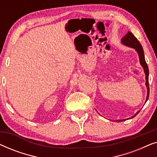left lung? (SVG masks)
<instances>
[{
    "mask_svg": "<svg viewBox=\"0 0 157 157\" xmlns=\"http://www.w3.org/2000/svg\"><path fill=\"white\" fill-rule=\"evenodd\" d=\"M121 43L124 45H125L126 46L131 47V48H134L135 50L136 51V52L138 53L139 54V61H140V64L144 68V71L145 73V76H146V86H147V98H146V102L147 101L148 98H149V68H148V65L147 63V62L145 61V57H144V50L142 46L137 38L135 37V36L133 35L132 33L128 31L127 33L126 34L125 36H124V38H122L121 39ZM139 111H138L136 113L134 117L128 118V119H132L134 118L135 116H136L138 113H139ZM126 121V119H121V120H117V122H121Z\"/></svg>",
    "mask_w": 157,
    "mask_h": 157,
    "instance_id": "obj_1",
    "label": "left lung"
}]
</instances>
